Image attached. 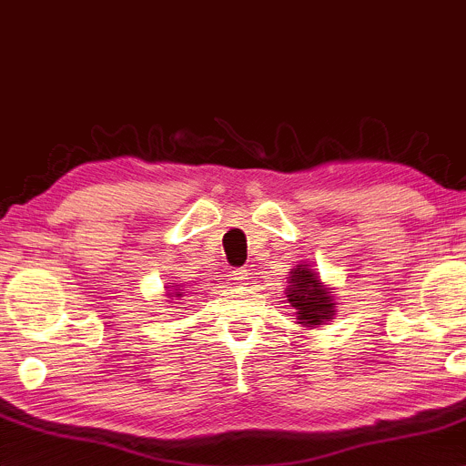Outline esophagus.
Masks as SVG:
<instances>
[{"instance_id": "34e87169", "label": "esophagus", "mask_w": 466, "mask_h": 466, "mask_svg": "<svg viewBox=\"0 0 466 466\" xmlns=\"http://www.w3.org/2000/svg\"><path fill=\"white\" fill-rule=\"evenodd\" d=\"M230 276H232V279H236L238 284H244L246 279H248V276H250V274H248L246 268H236V269H232Z\"/></svg>"}]
</instances>
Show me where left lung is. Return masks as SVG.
<instances>
[{
	"mask_svg": "<svg viewBox=\"0 0 466 466\" xmlns=\"http://www.w3.org/2000/svg\"><path fill=\"white\" fill-rule=\"evenodd\" d=\"M291 286L288 288V299L291 308L298 309V319L301 326H319L333 316V296L328 288L319 286L316 272L306 266H298L291 272Z\"/></svg>",
	"mask_w": 466,
	"mask_h": 466,
	"instance_id": "8db88e82",
	"label": "left lung"
}]
</instances>
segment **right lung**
Returning <instances> with one entry per match:
<instances>
[{"label":"right lung","mask_w":466,"mask_h":466,"mask_svg":"<svg viewBox=\"0 0 466 466\" xmlns=\"http://www.w3.org/2000/svg\"><path fill=\"white\" fill-rule=\"evenodd\" d=\"M178 296H180V294H178Z\"/></svg>","instance_id":"add662e5"}]
</instances>
